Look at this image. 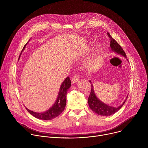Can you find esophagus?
I'll return each mask as SVG.
<instances>
[{"label":"esophagus","mask_w":148,"mask_h":148,"mask_svg":"<svg viewBox=\"0 0 148 148\" xmlns=\"http://www.w3.org/2000/svg\"><path fill=\"white\" fill-rule=\"evenodd\" d=\"M79 76H78V75H75L73 77V78H72L71 83H72V84L75 83L76 82H77V81L79 80Z\"/></svg>","instance_id":"1"}]
</instances>
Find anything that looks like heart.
I'll use <instances>...</instances> for the list:
<instances>
[{
    "label": "heart",
    "mask_w": 148,
    "mask_h": 148,
    "mask_svg": "<svg viewBox=\"0 0 148 148\" xmlns=\"http://www.w3.org/2000/svg\"><path fill=\"white\" fill-rule=\"evenodd\" d=\"M101 49V45L100 44H97L92 49V52L88 55L87 60H86V62L84 63V64L82 65L84 69H89L92 64V62L95 58L96 54L98 53V51L100 50Z\"/></svg>",
    "instance_id": "heart-1"
}]
</instances>
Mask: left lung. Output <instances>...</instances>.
<instances>
[{"label":"left lung","mask_w":148,"mask_h":148,"mask_svg":"<svg viewBox=\"0 0 148 148\" xmlns=\"http://www.w3.org/2000/svg\"><path fill=\"white\" fill-rule=\"evenodd\" d=\"M107 34L108 37L110 38V40H111L110 47H111V51L118 53L126 58V54L123 51V50L122 49V48L121 47V46L117 43L115 40H114L111 37V36L108 32L107 33ZM90 82H91V91L88 99V105L91 110L92 111H94L95 113L97 114L98 115L103 116H108L115 114L122 108V107L125 103L126 99L128 98V95H127V97H126L125 100L122 103V105H120V106H118V107H113L110 106V105H108L107 104H105V103L102 102L101 100H99L97 98L94 91V87H93L92 84H91L92 82L91 81H90Z\"/></svg>","instance_id":"left-lung-1"}]
</instances>
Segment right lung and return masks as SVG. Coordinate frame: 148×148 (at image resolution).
<instances>
[{"instance_id":"add662e5","label":"right lung","mask_w":148,"mask_h":148,"mask_svg":"<svg viewBox=\"0 0 148 148\" xmlns=\"http://www.w3.org/2000/svg\"><path fill=\"white\" fill-rule=\"evenodd\" d=\"M28 42L23 47L22 50V52H21L20 56L18 57V60L20 59L22 53L23 51V50L26 48V46L28 43ZM71 84L70 79L69 78V77H67L61 84L59 92H58V97L57 98V99L55 103L53 105V106L51 107H50L46 111L43 112H36L32 111L27 109V108H26V110L33 116L42 120H51L57 117L62 112V111H64L66 107L67 93L69 89L71 87Z\"/></svg>"}]
</instances>
